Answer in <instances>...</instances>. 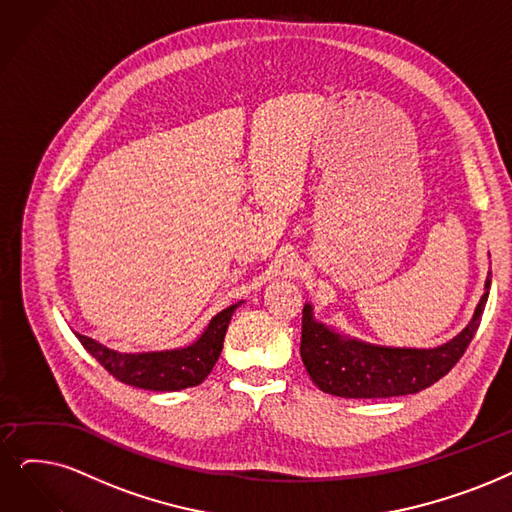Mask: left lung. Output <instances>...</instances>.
Here are the masks:
<instances>
[{"instance_id": "1", "label": "left lung", "mask_w": 512, "mask_h": 512, "mask_svg": "<svg viewBox=\"0 0 512 512\" xmlns=\"http://www.w3.org/2000/svg\"><path fill=\"white\" fill-rule=\"evenodd\" d=\"M489 283L492 273L473 321L452 342L431 351L386 349V346L346 340L317 323L311 315V306H304L300 357L306 372L323 393L336 397L382 399L414 395L441 380L460 361L479 327L489 296Z\"/></svg>"}]
</instances>
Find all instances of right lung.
Segmentation results:
<instances>
[{
  "mask_svg": "<svg viewBox=\"0 0 512 512\" xmlns=\"http://www.w3.org/2000/svg\"><path fill=\"white\" fill-rule=\"evenodd\" d=\"M237 306L239 304H233L229 309L220 311L195 344L178 351L121 355L88 336L77 334V338L84 344V349L119 382L147 388V391H180V388L197 386L208 378L220 357L224 334H227Z\"/></svg>",
  "mask_w": 512,
  "mask_h": 512,
  "instance_id": "add662e5",
  "label": "right lung"
}]
</instances>
